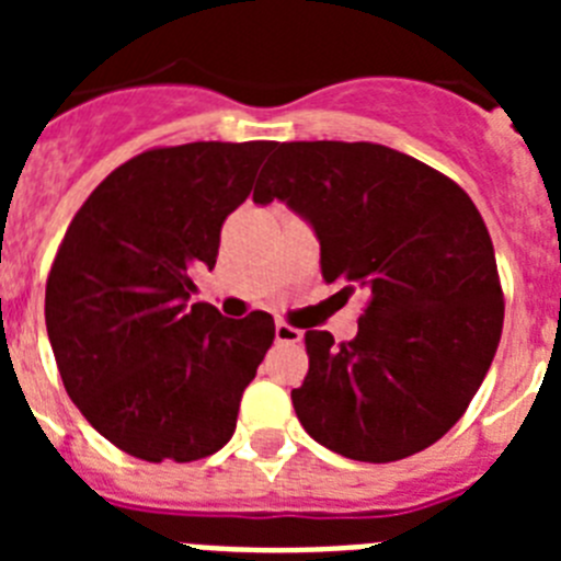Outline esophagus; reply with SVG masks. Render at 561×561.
<instances>
[{
  "mask_svg": "<svg viewBox=\"0 0 561 561\" xmlns=\"http://www.w3.org/2000/svg\"><path fill=\"white\" fill-rule=\"evenodd\" d=\"M304 340V331L295 329V325L284 323V320H277L275 323V342H280V345H295V342Z\"/></svg>",
  "mask_w": 561,
  "mask_h": 561,
  "instance_id": "esophagus-1",
  "label": "esophagus"
}]
</instances>
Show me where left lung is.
<instances>
[{"label": "left lung", "instance_id": "8db88e82", "mask_svg": "<svg viewBox=\"0 0 561 561\" xmlns=\"http://www.w3.org/2000/svg\"><path fill=\"white\" fill-rule=\"evenodd\" d=\"M252 199H284L320 238L325 284L365 291L359 334L306 331L291 390L306 433L365 463L433 447L458 424L503 334V286L469 193L376 142H280Z\"/></svg>", "mask_w": 561, "mask_h": 561}]
</instances>
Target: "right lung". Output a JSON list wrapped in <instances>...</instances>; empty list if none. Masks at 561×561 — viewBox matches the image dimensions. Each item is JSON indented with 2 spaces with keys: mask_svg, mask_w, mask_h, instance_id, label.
<instances>
[{
  "mask_svg": "<svg viewBox=\"0 0 561 561\" xmlns=\"http://www.w3.org/2000/svg\"><path fill=\"white\" fill-rule=\"evenodd\" d=\"M270 140L148 148L89 193L49 266L44 320L69 399L148 463L199 460L236 433L275 320L187 306Z\"/></svg>",
  "mask_w": 561,
  "mask_h": 561,
  "instance_id": "obj_1",
  "label": "right lung"
}]
</instances>
